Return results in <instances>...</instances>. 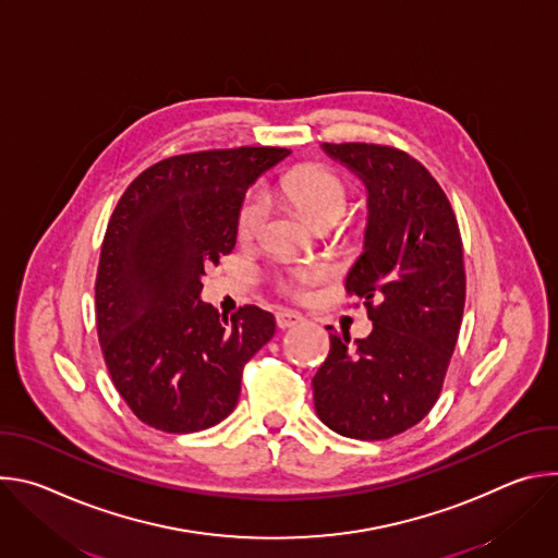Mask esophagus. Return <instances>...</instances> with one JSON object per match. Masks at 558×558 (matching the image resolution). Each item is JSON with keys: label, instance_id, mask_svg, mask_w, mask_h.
Segmentation results:
<instances>
[{"label": "esophagus", "instance_id": "1", "mask_svg": "<svg viewBox=\"0 0 558 558\" xmlns=\"http://www.w3.org/2000/svg\"><path fill=\"white\" fill-rule=\"evenodd\" d=\"M304 320V317L298 313V311H291V308H282L276 313V325L280 329H291L295 325H300Z\"/></svg>", "mask_w": 558, "mask_h": 558}]
</instances>
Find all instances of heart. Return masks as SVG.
Wrapping results in <instances>:
<instances>
[{
  "label": "heart",
  "mask_w": 558,
  "mask_h": 558,
  "mask_svg": "<svg viewBox=\"0 0 558 558\" xmlns=\"http://www.w3.org/2000/svg\"><path fill=\"white\" fill-rule=\"evenodd\" d=\"M276 194L298 207L313 225L323 218H342L349 205L347 183L331 170L320 166H298L284 172L276 185ZM269 214V196L263 187L252 190L235 216V229L241 238H254ZM327 269L320 265L300 267L284 282V289L293 295H302L304 287L323 280Z\"/></svg>",
  "instance_id": "heart-1"
}]
</instances>
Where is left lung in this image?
<instances>
[{
	"instance_id": "1",
	"label": "left lung",
	"mask_w": 558,
	"mask_h": 558,
	"mask_svg": "<svg viewBox=\"0 0 558 558\" xmlns=\"http://www.w3.org/2000/svg\"><path fill=\"white\" fill-rule=\"evenodd\" d=\"M366 187L364 252L347 276L373 331L331 351L313 377L315 413L331 430L375 441L422 422L435 407L457 344L465 271L459 225L430 172L402 149L323 143Z\"/></svg>"
}]
</instances>
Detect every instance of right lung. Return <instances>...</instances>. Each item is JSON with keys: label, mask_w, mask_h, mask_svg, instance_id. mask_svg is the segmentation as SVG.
<instances>
[{"label": "right lung", "mask_w": 558, "mask_h": 558, "mask_svg": "<svg viewBox=\"0 0 558 558\" xmlns=\"http://www.w3.org/2000/svg\"><path fill=\"white\" fill-rule=\"evenodd\" d=\"M289 156L235 147L170 156L123 192L108 222L95 300L110 377L147 426L196 433L238 404L245 364L276 333L254 304L231 320L201 300L205 269L235 245L245 192Z\"/></svg>", "instance_id": "add662e5"}]
</instances>
